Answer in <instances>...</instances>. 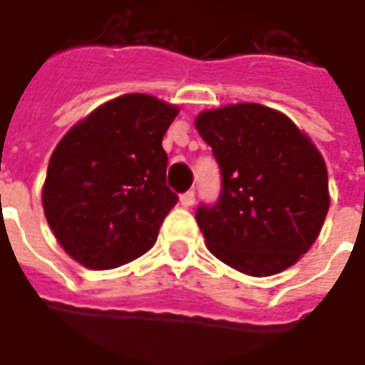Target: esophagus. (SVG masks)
I'll list each match as a JSON object with an SVG mask.
<instances>
[{
  "mask_svg": "<svg viewBox=\"0 0 365 365\" xmlns=\"http://www.w3.org/2000/svg\"><path fill=\"white\" fill-rule=\"evenodd\" d=\"M180 202H182V205H193V202H195V192L193 190H190V192H185L180 195Z\"/></svg>",
  "mask_w": 365,
  "mask_h": 365,
  "instance_id": "obj_1",
  "label": "esophagus"
}]
</instances>
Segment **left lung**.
I'll list each match as a JSON object with an SVG mask.
<instances>
[{
	"label": "left lung",
	"mask_w": 365,
	"mask_h": 365,
	"mask_svg": "<svg viewBox=\"0 0 365 365\" xmlns=\"http://www.w3.org/2000/svg\"><path fill=\"white\" fill-rule=\"evenodd\" d=\"M195 128L222 173L217 202L195 212L207 250L254 277L294 266L329 207L328 170L316 145L287 115L259 103L202 111Z\"/></svg>",
	"instance_id": "left-lung-1"
}]
</instances>
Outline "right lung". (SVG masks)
Segmentation results:
<instances>
[{"label":"right lung","mask_w":365,"mask_h":365,"mask_svg":"<svg viewBox=\"0 0 365 365\" xmlns=\"http://www.w3.org/2000/svg\"><path fill=\"white\" fill-rule=\"evenodd\" d=\"M175 115V106L128 93L91 111L53 150L41 203L53 235L81 266L120 267L155 244L178 203L162 148Z\"/></svg>","instance_id":"obj_1"}]
</instances>
